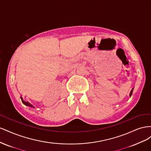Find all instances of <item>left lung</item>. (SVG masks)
<instances>
[{"mask_svg": "<svg viewBox=\"0 0 151 151\" xmlns=\"http://www.w3.org/2000/svg\"><path fill=\"white\" fill-rule=\"evenodd\" d=\"M133 89H132V91H130V96H132V92H133Z\"/></svg>", "mask_w": 151, "mask_h": 151, "instance_id": "left-lung-1", "label": "left lung"}]
</instances>
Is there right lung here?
Listing matches in <instances>:
<instances>
[{
	"label": "right lung",
	"mask_w": 151,
	"mask_h": 151,
	"mask_svg": "<svg viewBox=\"0 0 151 151\" xmlns=\"http://www.w3.org/2000/svg\"><path fill=\"white\" fill-rule=\"evenodd\" d=\"M21 100H22V102L23 103V104H24L25 105H26V106H30V107H33V108H35L33 105L32 104H31V103H29V102H28V101H24L23 99H22V97H21Z\"/></svg>",
	"instance_id": "1"
}]
</instances>
